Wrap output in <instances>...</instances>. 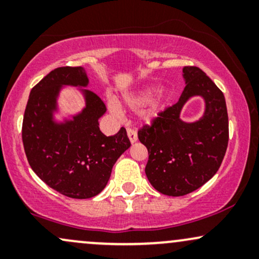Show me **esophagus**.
Returning a JSON list of instances; mask_svg holds the SVG:
<instances>
[{
    "label": "esophagus",
    "instance_id": "34e87169",
    "mask_svg": "<svg viewBox=\"0 0 259 259\" xmlns=\"http://www.w3.org/2000/svg\"><path fill=\"white\" fill-rule=\"evenodd\" d=\"M126 133H127V136H129L130 141L133 142H136V140H138V134H136V130L133 129V127H127L126 129Z\"/></svg>",
    "mask_w": 259,
    "mask_h": 259
}]
</instances>
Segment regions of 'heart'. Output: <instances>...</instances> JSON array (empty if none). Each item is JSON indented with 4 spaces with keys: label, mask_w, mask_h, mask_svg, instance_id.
<instances>
[{
    "label": "heart",
    "mask_w": 259,
    "mask_h": 259,
    "mask_svg": "<svg viewBox=\"0 0 259 259\" xmlns=\"http://www.w3.org/2000/svg\"><path fill=\"white\" fill-rule=\"evenodd\" d=\"M153 94H154L153 88H146L144 89V90H140L138 92H134V94L126 95V96L124 97V101H125V105L129 107L130 109H133V111H138V109L142 108V107H145L148 102H150L151 99H152ZM162 105H163L162 101H157V102H154L153 105L147 109V112L145 113V118H146L147 120L153 119V118L157 115V113L159 112ZM109 107L112 108V111L119 112V107H118L117 102H114V101H109Z\"/></svg>",
    "instance_id": "heart-1"
}]
</instances>
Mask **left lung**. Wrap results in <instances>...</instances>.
Segmentation results:
<instances>
[{
	"label": "left lung",
	"instance_id": "1",
	"mask_svg": "<svg viewBox=\"0 0 259 259\" xmlns=\"http://www.w3.org/2000/svg\"><path fill=\"white\" fill-rule=\"evenodd\" d=\"M186 86L179 101L158 113L150 124L138 130V138L148 151L145 171L157 191L184 196L195 191L218 171L229 141V120L224 95L198 67L183 69ZM200 94L206 112L196 123L179 118L183 103Z\"/></svg>",
	"mask_w": 259,
	"mask_h": 259
}]
</instances>
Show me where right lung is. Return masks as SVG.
Masks as SVG:
<instances>
[{"instance_id":"right-lung-1","label":"right lung","mask_w":259,"mask_h":259,"mask_svg":"<svg viewBox=\"0 0 259 259\" xmlns=\"http://www.w3.org/2000/svg\"><path fill=\"white\" fill-rule=\"evenodd\" d=\"M86 84L81 67L56 68L31 89L23 118L22 140L31 169L50 187L72 198L99 195L114 163L132 145L123 126L108 138L101 133L99 118L106 105L89 90L81 114L63 125L52 123L61 85Z\"/></svg>"}]
</instances>
